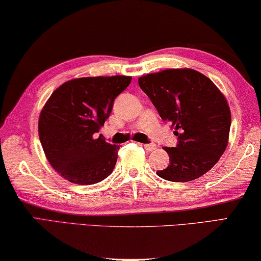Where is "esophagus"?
<instances>
[{
    "label": "esophagus",
    "mask_w": 261,
    "mask_h": 261,
    "mask_svg": "<svg viewBox=\"0 0 261 261\" xmlns=\"http://www.w3.org/2000/svg\"><path fill=\"white\" fill-rule=\"evenodd\" d=\"M143 147H144V149H146V150H148V151H152V150H155V149L157 148L156 144H153V143L143 144Z\"/></svg>",
    "instance_id": "1"
}]
</instances>
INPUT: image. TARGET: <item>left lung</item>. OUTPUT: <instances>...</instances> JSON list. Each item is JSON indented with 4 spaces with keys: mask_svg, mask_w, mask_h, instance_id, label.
<instances>
[{
    "mask_svg": "<svg viewBox=\"0 0 261 261\" xmlns=\"http://www.w3.org/2000/svg\"><path fill=\"white\" fill-rule=\"evenodd\" d=\"M139 85L178 136L176 147H164L170 163L157 176L186 182L207 173L227 148L231 125L229 105L216 85L193 69L144 75Z\"/></svg>",
    "mask_w": 261,
    "mask_h": 261,
    "instance_id": "left-lung-1",
    "label": "left lung"
}]
</instances>
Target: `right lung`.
Segmentation results:
<instances>
[{"instance_id": "add662e5", "label": "right lung", "mask_w": 261, "mask_h": 261, "mask_svg": "<svg viewBox=\"0 0 261 261\" xmlns=\"http://www.w3.org/2000/svg\"><path fill=\"white\" fill-rule=\"evenodd\" d=\"M129 76L75 79L50 95L39 118V139L55 171L70 182L92 185L108 178L119 146L95 138L129 85Z\"/></svg>"}]
</instances>
